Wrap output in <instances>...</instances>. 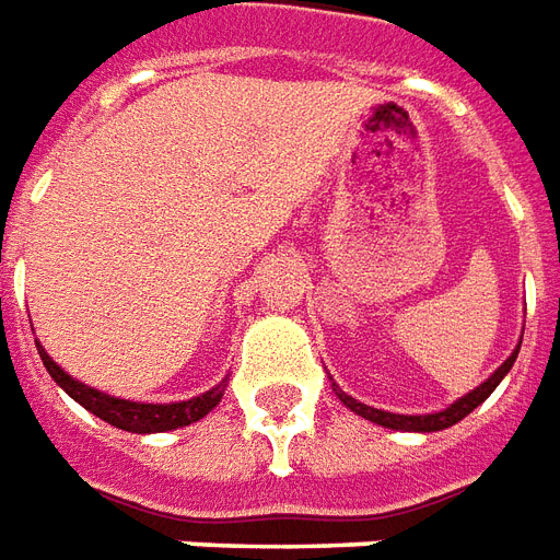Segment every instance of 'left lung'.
I'll return each instance as SVG.
<instances>
[{
	"mask_svg": "<svg viewBox=\"0 0 560 560\" xmlns=\"http://www.w3.org/2000/svg\"><path fill=\"white\" fill-rule=\"evenodd\" d=\"M520 343H523V338H520ZM520 343L513 347V353L508 355V359H504V362H501L499 368H495V371H492V374L478 385V388H471L469 395L457 397L451 407L439 409V412H428V416H400V412H385V409L368 407V404H362V400H355V397H350L347 392H341L335 383H332V392L338 395V400H341L343 407L350 409V412L368 418V421H374V424H380V428L404 430V433H436V430L454 428L457 421H463V418L469 416L471 409H478L480 404L495 392V385L508 376V371H511L513 362H516V355H520Z\"/></svg>",
	"mask_w": 560,
	"mask_h": 560,
	"instance_id": "8db88e82",
	"label": "left lung"
}]
</instances>
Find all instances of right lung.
I'll list each match as a JSON object with an SVG mask.
<instances>
[{
    "mask_svg": "<svg viewBox=\"0 0 560 560\" xmlns=\"http://www.w3.org/2000/svg\"><path fill=\"white\" fill-rule=\"evenodd\" d=\"M37 343V341H35ZM37 353L40 362L49 371V376L68 392L80 407H85L91 416L103 418L106 424L127 433H165V430L186 428V424H196L201 418L217 407L228 388V376L219 385H213L205 395L189 397V400H172V404H142V400H124V397L106 395L94 385L80 383L77 376H70L65 368L49 359V353L37 343Z\"/></svg>",
    "mask_w": 560,
    "mask_h": 560,
    "instance_id": "obj_1",
    "label": "right lung"
}]
</instances>
